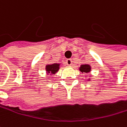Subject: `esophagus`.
Segmentation results:
<instances>
[{
    "mask_svg": "<svg viewBox=\"0 0 127 127\" xmlns=\"http://www.w3.org/2000/svg\"><path fill=\"white\" fill-rule=\"evenodd\" d=\"M72 63H73V61H72V60H71V59H67V60H66V64H67L68 66L72 65Z\"/></svg>",
    "mask_w": 127,
    "mask_h": 127,
    "instance_id": "1",
    "label": "esophagus"
}]
</instances>
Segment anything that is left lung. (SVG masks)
I'll list each match as a JSON object with an SVG mask.
<instances>
[{"label":"left lung","instance_id":"obj_1","mask_svg":"<svg viewBox=\"0 0 127 127\" xmlns=\"http://www.w3.org/2000/svg\"><path fill=\"white\" fill-rule=\"evenodd\" d=\"M79 70L81 72V73H88L91 71V66L88 64H81V67L78 68ZM90 79H89L88 81H89Z\"/></svg>","mask_w":127,"mask_h":127}]
</instances>
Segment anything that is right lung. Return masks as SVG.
Listing matches in <instances>:
<instances>
[{
  "label": "right lung",
  "instance_id": "right-lung-1",
  "mask_svg": "<svg viewBox=\"0 0 127 127\" xmlns=\"http://www.w3.org/2000/svg\"><path fill=\"white\" fill-rule=\"evenodd\" d=\"M60 63H54L46 65V71L47 74L54 75L60 70Z\"/></svg>",
  "mask_w": 127,
  "mask_h": 127
}]
</instances>
